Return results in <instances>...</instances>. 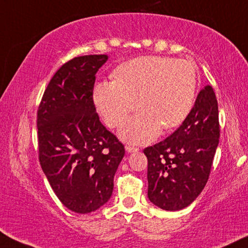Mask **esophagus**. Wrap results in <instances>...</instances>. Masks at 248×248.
<instances>
[{
	"mask_svg": "<svg viewBox=\"0 0 248 248\" xmlns=\"http://www.w3.org/2000/svg\"><path fill=\"white\" fill-rule=\"evenodd\" d=\"M125 150H127V153H136V151L139 150V148L134 146H125Z\"/></svg>",
	"mask_w": 248,
	"mask_h": 248,
	"instance_id": "esophagus-1",
	"label": "esophagus"
}]
</instances>
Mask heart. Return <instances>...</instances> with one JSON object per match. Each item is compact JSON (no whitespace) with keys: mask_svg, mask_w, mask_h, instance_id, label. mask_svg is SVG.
Listing matches in <instances>:
<instances>
[{"mask_svg":"<svg viewBox=\"0 0 248 248\" xmlns=\"http://www.w3.org/2000/svg\"><path fill=\"white\" fill-rule=\"evenodd\" d=\"M113 76L94 88L95 106L107 124L120 127L138 106L143 109L120 130L125 141L150 142L162 127H176L190 112L198 82L191 61L148 55L125 62Z\"/></svg>","mask_w":248,"mask_h":248,"instance_id":"heart-1","label":"heart"}]
</instances>
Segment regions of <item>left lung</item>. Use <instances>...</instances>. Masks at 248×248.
Here are the masks:
<instances>
[{"label": "left lung", "instance_id": "left-lung-1", "mask_svg": "<svg viewBox=\"0 0 248 248\" xmlns=\"http://www.w3.org/2000/svg\"><path fill=\"white\" fill-rule=\"evenodd\" d=\"M219 136L218 103L213 87L207 84L182 125L143 149L149 201L171 212L189 206L208 180Z\"/></svg>", "mask_w": 248, "mask_h": 248}]
</instances>
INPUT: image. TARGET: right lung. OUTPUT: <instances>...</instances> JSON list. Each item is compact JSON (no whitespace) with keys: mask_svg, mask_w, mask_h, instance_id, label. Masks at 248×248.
I'll return each mask as SVG.
<instances>
[{"mask_svg":"<svg viewBox=\"0 0 248 248\" xmlns=\"http://www.w3.org/2000/svg\"><path fill=\"white\" fill-rule=\"evenodd\" d=\"M106 54L73 58L51 78L38 108L39 160L66 208L87 214L111 197L124 146L95 112V73Z\"/></svg>","mask_w":248,"mask_h":248,"instance_id":"1","label":"right lung"}]
</instances>
